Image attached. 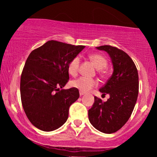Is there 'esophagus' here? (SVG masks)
<instances>
[{"mask_svg": "<svg viewBox=\"0 0 157 157\" xmlns=\"http://www.w3.org/2000/svg\"><path fill=\"white\" fill-rule=\"evenodd\" d=\"M84 92H82V91H80V96H82V95H83L84 94Z\"/></svg>", "mask_w": 157, "mask_h": 157, "instance_id": "34e87169", "label": "esophagus"}]
</instances>
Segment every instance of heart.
Segmentation results:
<instances>
[{
  "label": "heart",
  "mask_w": 157,
  "mask_h": 157,
  "mask_svg": "<svg viewBox=\"0 0 157 157\" xmlns=\"http://www.w3.org/2000/svg\"><path fill=\"white\" fill-rule=\"evenodd\" d=\"M89 57L97 69H102L107 66L106 58L100 54H91ZM80 60L78 57H75L70 61L68 66V72L70 75L71 76L77 75L79 70V66H80ZM97 84V81L94 79L86 77H81L71 82V86L73 88L78 89L82 92H87L90 91L94 87H95Z\"/></svg>",
  "instance_id": "b5f03b06"
}]
</instances>
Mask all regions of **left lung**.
Segmentation results:
<instances>
[{
	"instance_id": "left-lung-1",
	"label": "left lung",
	"mask_w": 157,
	"mask_h": 157,
	"mask_svg": "<svg viewBox=\"0 0 157 157\" xmlns=\"http://www.w3.org/2000/svg\"><path fill=\"white\" fill-rule=\"evenodd\" d=\"M97 49L109 54L113 65V74L100 89L109 99L102 102L94 97L89 110V122L95 128L105 134L116 132L130 118L139 93L138 71L132 59L125 52L111 46H101Z\"/></svg>"
}]
</instances>
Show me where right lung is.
Here are the masks:
<instances>
[{
    "label": "right lung",
    "instance_id": "1",
    "mask_svg": "<svg viewBox=\"0 0 157 157\" xmlns=\"http://www.w3.org/2000/svg\"><path fill=\"white\" fill-rule=\"evenodd\" d=\"M85 47L49 40L29 55L21 77V102L40 130L55 131L67 120L70 105L80 97L75 88L63 89L69 79L68 66Z\"/></svg>",
    "mask_w": 157,
    "mask_h": 157
}]
</instances>
